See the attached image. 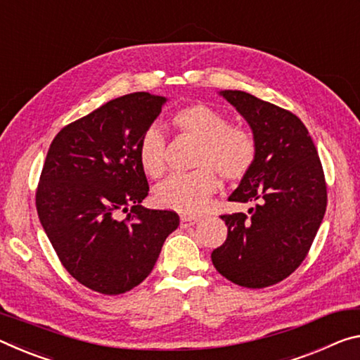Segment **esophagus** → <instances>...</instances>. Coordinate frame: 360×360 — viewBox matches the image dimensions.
<instances>
[{"label": "esophagus", "mask_w": 360, "mask_h": 360, "mask_svg": "<svg viewBox=\"0 0 360 360\" xmlns=\"http://www.w3.org/2000/svg\"><path fill=\"white\" fill-rule=\"evenodd\" d=\"M200 221L198 216H181V227H191L193 224H197V222Z\"/></svg>", "instance_id": "obj_1"}]
</instances>
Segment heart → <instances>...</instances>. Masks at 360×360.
<instances>
[{
    "mask_svg": "<svg viewBox=\"0 0 360 360\" xmlns=\"http://www.w3.org/2000/svg\"><path fill=\"white\" fill-rule=\"evenodd\" d=\"M171 122L181 133L198 141L193 158L197 169L173 174L155 189V200L163 208L179 213H198L218 191L219 178L238 182L250 173L256 160V141L248 129L232 127L229 118L207 104H189L174 112ZM139 162L153 179L167 171V138L153 124L139 141Z\"/></svg>",
    "mask_w": 360,
    "mask_h": 360,
    "instance_id": "heart-1",
    "label": "heart"
}]
</instances>
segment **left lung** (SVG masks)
I'll use <instances>...</instances> for the list:
<instances>
[{
	"mask_svg": "<svg viewBox=\"0 0 360 360\" xmlns=\"http://www.w3.org/2000/svg\"><path fill=\"white\" fill-rule=\"evenodd\" d=\"M219 94L247 120L256 141L253 168L229 200L255 207L248 214L221 216L227 238L211 261L227 281L264 288L287 278L306 258L327 208V184L298 117L243 91Z\"/></svg>",
	"mask_w": 360,
	"mask_h": 360,
	"instance_id": "left-lung-1",
	"label": "left lung"
}]
</instances>
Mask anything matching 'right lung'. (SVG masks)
Returning a JSON list of instances; mask_svg holds the SVG:
<instances>
[{"mask_svg":"<svg viewBox=\"0 0 360 360\" xmlns=\"http://www.w3.org/2000/svg\"><path fill=\"white\" fill-rule=\"evenodd\" d=\"M167 98L133 93L62 128L51 142L37 211L73 278L102 295L129 292L152 272L179 216L149 210L139 141ZM120 212L127 218L118 220Z\"/></svg>","mask_w":360,"mask_h":360,"instance_id":"1","label":"right lung"}]
</instances>
